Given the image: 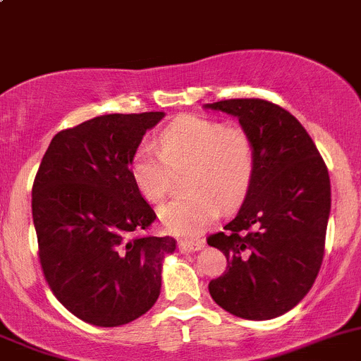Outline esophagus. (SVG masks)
Masks as SVG:
<instances>
[{
  "label": "esophagus",
  "mask_w": 361,
  "mask_h": 361,
  "mask_svg": "<svg viewBox=\"0 0 361 361\" xmlns=\"http://www.w3.org/2000/svg\"><path fill=\"white\" fill-rule=\"evenodd\" d=\"M178 248L183 253H188V251H197L202 248V241H187V239H180L178 241Z\"/></svg>",
  "instance_id": "1"
}]
</instances>
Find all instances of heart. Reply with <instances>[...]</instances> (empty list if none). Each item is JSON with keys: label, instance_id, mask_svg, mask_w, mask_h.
<instances>
[{"label": "heart", "instance_id": "heart-1", "mask_svg": "<svg viewBox=\"0 0 361 361\" xmlns=\"http://www.w3.org/2000/svg\"><path fill=\"white\" fill-rule=\"evenodd\" d=\"M187 167V195L164 204L160 224L180 238L199 235L220 213L245 201L255 173L257 148L250 130L202 115H181L167 123L157 148L143 143L129 164V174L141 197L159 202L171 187V171Z\"/></svg>", "mask_w": 361, "mask_h": 361}]
</instances>
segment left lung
Segmentation results:
<instances>
[{
	"label": "left lung",
	"mask_w": 361,
	"mask_h": 361,
	"mask_svg": "<svg viewBox=\"0 0 361 361\" xmlns=\"http://www.w3.org/2000/svg\"><path fill=\"white\" fill-rule=\"evenodd\" d=\"M207 108L238 116L257 148V173L241 209L207 238L227 257V271L207 288L231 314L276 318L307 295L322 267L332 201L329 169L285 108L257 97Z\"/></svg>",
	"instance_id": "8db88e82"
}]
</instances>
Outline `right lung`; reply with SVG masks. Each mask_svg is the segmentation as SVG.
Segmentation results:
<instances>
[{"label": "right lung", "instance_id": "right-lung-1", "mask_svg": "<svg viewBox=\"0 0 361 361\" xmlns=\"http://www.w3.org/2000/svg\"><path fill=\"white\" fill-rule=\"evenodd\" d=\"M162 111L113 113L61 130L32 183L43 276L69 312L96 326L140 318L160 293L162 258L176 239L145 234L157 220L129 174L133 154Z\"/></svg>", "mask_w": 361, "mask_h": 361}]
</instances>
